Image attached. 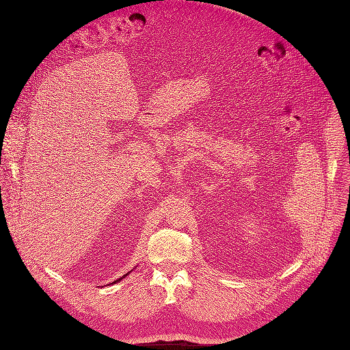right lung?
I'll return each mask as SVG.
<instances>
[{"mask_svg":"<svg viewBox=\"0 0 350 350\" xmlns=\"http://www.w3.org/2000/svg\"><path fill=\"white\" fill-rule=\"evenodd\" d=\"M126 275H127V273H126ZM126 275H124V277H126ZM124 277H123V278H124ZM123 278H120V280H123ZM120 280H118V281H115V282H112V284H116V282H119Z\"/></svg>","mask_w":350,"mask_h":350,"instance_id":"obj_1","label":"right lung"}]
</instances>
